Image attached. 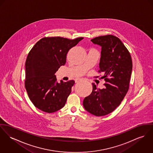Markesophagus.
Returning <instances> with one entry per match:
<instances>
[{
    "label": "esophagus",
    "mask_w": 153,
    "mask_h": 153,
    "mask_svg": "<svg viewBox=\"0 0 153 153\" xmlns=\"http://www.w3.org/2000/svg\"><path fill=\"white\" fill-rule=\"evenodd\" d=\"M82 79H76V80H75V82H80V81H82Z\"/></svg>",
    "instance_id": "obj_1"
}]
</instances>
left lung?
<instances>
[{
    "label": "left lung",
    "mask_w": 153,
    "mask_h": 153,
    "mask_svg": "<svg viewBox=\"0 0 153 153\" xmlns=\"http://www.w3.org/2000/svg\"><path fill=\"white\" fill-rule=\"evenodd\" d=\"M91 41L101 47L98 72L103 74L101 79L105 81V88H97L92 83V93L85 97L83 106L90 114L101 117L113 112L128 93L133 65L129 51L118 37L100 36Z\"/></svg>",
    "instance_id": "obj_1"
}]
</instances>
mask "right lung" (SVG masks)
<instances>
[{
    "instance_id": "add662e5",
    "label": "right lung",
    "mask_w": 153,
    "mask_h": 153,
    "mask_svg": "<svg viewBox=\"0 0 153 153\" xmlns=\"http://www.w3.org/2000/svg\"><path fill=\"white\" fill-rule=\"evenodd\" d=\"M83 38L45 37L28 53L25 64V87L30 100L39 109L52 113L65 105L74 81L61 80L59 83L55 74L65 65L69 49Z\"/></svg>"
}]
</instances>
